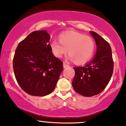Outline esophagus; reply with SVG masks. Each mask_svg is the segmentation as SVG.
<instances>
[{
	"instance_id": "obj_1",
	"label": "esophagus",
	"mask_w": 126,
	"mask_h": 126,
	"mask_svg": "<svg viewBox=\"0 0 126 126\" xmlns=\"http://www.w3.org/2000/svg\"><path fill=\"white\" fill-rule=\"evenodd\" d=\"M68 66H69V65H68L67 64H66V63H65V62H64V63H63V67L66 68V67H68Z\"/></svg>"
}]
</instances>
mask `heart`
I'll return each instance as SVG.
<instances>
[{"instance_id": "b5f03b06", "label": "heart", "mask_w": 126, "mask_h": 126, "mask_svg": "<svg viewBox=\"0 0 126 126\" xmlns=\"http://www.w3.org/2000/svg\"><path fill=\"white\" fill-rule=\"evenodd\" d=\"M59 41L50 44L51 52L55 57L60 58L68 53L71 60L76 64H83L93 56L95 43L88 35L75 31H68L59 36Z\"/></svg>"}]
</instances>
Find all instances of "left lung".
I'll use <instances>...</instances> for the list:
<instances>
[{
    "label": "left lung",
    "mask_w": 126,
    "mask_h": 126,
    "mask_svg": "<svg viewBox=\"0 0 126 126\" xmlns=\"http://www.w3.org/2000/svg\"><path fill=\"white\" fill-rule=\"evenodd\" d=\"M90 33L96 42V55L83 67H73L75 71L72 81L73 89L84 96H94L101 93L107 86L114 69L110 45L95 32Z\"/></svg>",
    "instance_id": "obj_1"
}]
</instances>
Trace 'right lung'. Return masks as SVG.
I'll return each instance as SVG.
<instances>
[{"label":"right lung","mask_w":126,"mask_h":126,"mask_svg":"<svg viewBox=\"0 0 126 126\" xmlns=\"http://www.w3.org/2000/svg\"><path fill=\"white\" fill-rule=\"evenodd\" d=\"M46 31L31 32L19 43L13 60L14 74L26 93L43 96L51 93L63 71V62L52 53Z\"/></svg>","instance_id":"add662e5"}]
</instances>
